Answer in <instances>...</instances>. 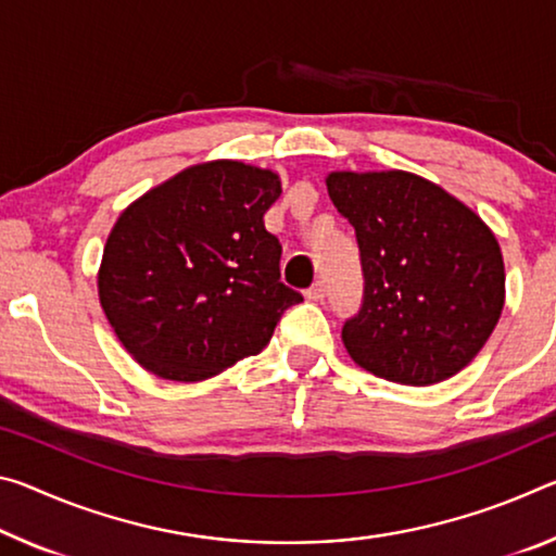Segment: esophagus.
<instances>
[{"instance_id":"esophagus-1","label":"esophagus","mask_w":556,"mask_h":556,"mask_svg":"<svg viewBox=\"0 0 556 556\" xmlns=\"http://www.w3.org/2000/svg\"><path fill=\"white\" fill-rule=\"evenodd\" d=\"M324 296H326V285H324V281H316V285H312L309 289H306V299H312V302H321Z\"/></svg>"}]
</instances>
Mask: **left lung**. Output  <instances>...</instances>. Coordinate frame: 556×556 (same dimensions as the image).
<instances>
[{
  "label": "left lung",
  "instance_id": "1",
  "mask_svg": "<svg viewBox=\"0 0 556 556\" xmlns=\"http://www.w3.org/2000/svg\"><path fill=\"white\" fill-rule=\"evenodd\" d=\"M326 188L354 225L364 269V302L341 329L349 356L403 386L463 371L505 306V264L490 227L405 170L331 173Z\"/></svg>",
  "mask_w": 556,
  "mask_h": 556
}]
</instances>
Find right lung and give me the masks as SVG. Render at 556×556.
Returning <instances> with one entry per match:
<instances>
[{"label":"right lung","mask_w":556,"mask_h":556,"mask_svg":"<svg viewBox=\"0 0 556 556\" xmlns=\"http://www.w3.org/2000/svg\"><path fill=\"white\" fill-rule=\"evenodd\" d=\"M281 195L271 170L192 165L123 210L103 247L99 299L146 371L205 381L267 346L302 294L279 279L281 244L264 213Z\"/></svg>","instance_id":"add662e5"}]
</instances>
